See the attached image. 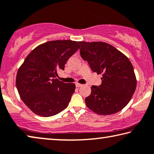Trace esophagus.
<instances>
[{"instance_id": "34e87169", "label": "esophagus", "mask_w": 154, "mask_h": 154, "mask_svg": "<svg viewBox=\"0 0 154 154\" xmlns=\"http://www.w3.org/2000/svg\"><path fill=\"white\" fill-rule=\"evenodd\" d=\"M75 86H76L77 88H79V87L82 86V84H79V83H76V84H75Z\"/></svg>"}]
</instances>
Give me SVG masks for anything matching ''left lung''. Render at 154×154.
Here are the masks:
<instances>
[{
  "label": "left lung",
  "mask_w": 154,
  "mask_h": 154,
  "mask_svg": "<svg viewBox=\"0 0 154 154\" xmlns=\"http://www.w3.org/2000/svg\"><path fill=\"white\" fill-rule=\"evenodd\" d=\"M80 55L91 70L102 74L101 84L92 86L85 102L100 115L121 111L128 105L136 88V75L130 60L113 46L102 42H79Z\"/></svg>",
  "instance_id": "obj_1"
}]
</instances>
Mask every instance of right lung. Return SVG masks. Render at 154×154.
<instances>
[{"mask_svg": "<svg viewBox=\"0 0 154 154\" xmlns=\"http://www.w3.org/2000/svg\"><path fill=\"white\" fill-rule=\"evenodd\" d=\"M79 42L54 40L39 45L19 68L16 87L23 101L38 115L54 116L68 106L75 85L60 81L58 70L80 48Z\"/></svg>", "mask_w": 154, "mask_h": 154, "instance_id": "1", "label": "right lung"}]
</instances>
